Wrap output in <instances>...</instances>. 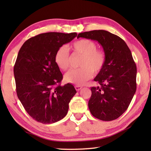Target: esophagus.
<instances>
[{
  "instance_id": "34e87169",
  "label": "esophagus",
  "mask_w": 151,
  "mask_h": 151,
  "mask_svg": "<svg viewBox=\"0 0 151 151\" xmlns=\"http://www.w3.org/2000/svg\"><path fill=\"white\" fill-rule=\"evenodd\" d=\"M75 89H76V91H80L81 89L82 88H83V87H82L81 86H79V85H76V86H75Z\"/></svg>"
}]
</instances>
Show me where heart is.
Segmentation results:
<instances>
[{"label": "heart", "mask_w": 151, "mask_h": 151, "mask_svg": "<svg viewBox=\"0 0 151 151\" xmlns=\"http://www.w3.org/2000/svg\"><path fill=\"white\" fill-rule=\"evenodd\" d=\"M72 48L75 53L83 55L81 68L72 69L65 75L66 83L76 85H83L93 75L103 70L106 57L103 50L98 49L97 45L93 40L81 39L73 42ZM55 62L62 70H67L70 66V56L68 48L63 46L58 48L55 55Z\"/></svg>", "instance_id": "b5f03b06"}]
</instances>
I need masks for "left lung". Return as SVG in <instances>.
Returning a JSON list of instances; mask_svg holds the SVG:
<instances>
[{
    "label": "left lung",
    "instance_id": "left-lung-1",
    "mask_svg": "<svg viewBox=\"0 0 151 151\" xmlns=\"http://www.w3.org/2000/svg\"><path fill=\"white\" fill-rule=\"evenodd\" d=\"M80 37L98 41L106 57L103 70L94 79L101 86L91 88L89 110L96 119L113 121L126 111L136 92V64L126 42L117 35L94 30L79 33Z\"/></svg>",
    "mask_w": 151,
    "mask_h": 151
}]
</instances>
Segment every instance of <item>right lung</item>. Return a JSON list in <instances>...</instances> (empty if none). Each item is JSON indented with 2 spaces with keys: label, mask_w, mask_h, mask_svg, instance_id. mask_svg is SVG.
<instances>
[{
  "label": "right lung",
  "mask_w": 151,
  "mask_h": 151,
  "mask_svg": "<svg viewBox=\"0 0 151 151\" xmlns=\"http://www.w3.org/2000/svg\"><path fill=\"white\" fill-rule=\"evenodd\" d=\"M76 32H46L28 39L14 66L18 98L37 122L51 124L63 119L76 93L71 84L60 85L63 75L55 62L58 48L70 42Z\"/></svg>",
  "instance_id": "obj_1"
}]
</instances>
